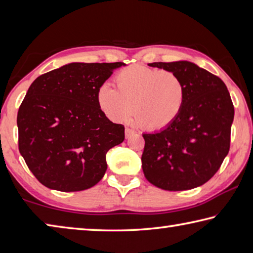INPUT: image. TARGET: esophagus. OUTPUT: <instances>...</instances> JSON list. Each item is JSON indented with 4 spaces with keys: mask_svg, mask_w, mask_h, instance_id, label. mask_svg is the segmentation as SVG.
Segmentation results:
<instances>
[{
    "mask_svg": "<svg viewBox=\"0 0 253 253\" xmlns=\"http://www.w3.org/2000/svg\"><path fill=\"white\" fill-rule=\"evenodd\" d=\"M135 133V131L133 129H131V127H126V138L129 139L131 135H133Z\"/></svg>",
    "mask_w": 253,
    "mask_h": 253,
    "instance_id": "obj_1",
    "label": "esophagus"
}]
</instances>
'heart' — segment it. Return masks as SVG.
I'll return each instance as SVG.
<instances>
[{"mask_svg": "<svg viewBox=\"0 0 253 253\" xmlns=\"http://www.w3.org/2000/svg\"><path fill=\"white\" fill-rule=\"evenodd\" d=\"M114 83L117 88L103 83L96 92L97 105L112 122H126L134 114L142 129L162 131L184 109V83L172 71L133 64L118 72Z\"/></svg>", "mask_w": 253, "mask_h": 253, "instance_id": "obj_1", "label": "heart"}]
</instances>
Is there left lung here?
<instances>
[{
	"label": "left lung",
	"mask_w": 253,
	"mask_h": 253,
	"mask_svg": "<svg viewBox=\"0 0 253 253\" xmlns=\"http://www.w3.org/2000/svg\"><path fill=\"white\" fill-rule=\"evenodd\" d=\"M149 65L179 75L187 99L170 127L143 134L144 176L168 191L200 187L216 173L229 152L234 117L231 96L222 80L189 61Z\"/></svg>",
	"instance_id": "8db88e82"
}]
</instances>
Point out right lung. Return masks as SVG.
<instances>
[{
	"label": "right lung",
	"mask_w": 253,
	"mask_h": 253,
	"mask_svg": "<svg viewBox=\"0 0 253 253\" xmlns=\"http://www.w3.org/2000/svg\"><path fill=\"white\" fill-rule=\"evenodd\" d=\"M122 65L74 62L31 84L17 112L19 150L46 188L82 191L103 178L106 152L123 142L124 126L105 117L96 92Z\"/></svg>",
	"instance_id": "add662e5"
}]
</instances>
